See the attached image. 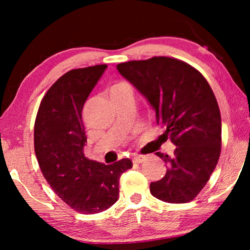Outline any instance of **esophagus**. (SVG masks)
<instances>
[{"label":"esophagus","mask_w":250,"mask_h":250,"mask_svg":"<svg viewBox=\"0 0 250 250\" xmlns=\"http://www.w3.org/2000/svg\"><path fill=\"white\" fill-rule=\"evenodd\" d=\"M146 156L145 155H139V156H134V158L132 159V161H133V163H142V162H145L146 161Z\"/></svg>","instance_id":"34e87169"}]
</instances>
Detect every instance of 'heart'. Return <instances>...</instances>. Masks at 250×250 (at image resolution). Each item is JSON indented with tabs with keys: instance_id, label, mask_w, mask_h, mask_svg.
<instances>
[{
	"instance_id": "b5f03b06",
	"label": "heart",
	"mask_w": 250,
	"mask_h": 250,
	"mask_svg": "<svg viewBox=\"0 0 250 250\" xmlns=\"http://www.w3.org/2000/svg\"><path fill=\"white\" fill-rule=\"evenodd\" d=\"M124 86H125V83H119L113 84V86L111 87V89H110V92H113V91H116L118 89H120V88H122Z\"/></svg>"
}]
</instances>
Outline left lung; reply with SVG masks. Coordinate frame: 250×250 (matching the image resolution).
I'll list each match as a JSON object with an SVG mask.
<instances>
[{
    "mask_svg": "<svg viewBox=\"0 0 250 250\" xmlns=\"http://www.w3.org/2000/svg\"><path fill=\"white\" fill-rule=\"evenodd\" d=\"M155 111L156 125L176 146L174 155L156 152L167 167L150 184L154 197L188 203L202 191L216 167L222 145V120L216 98L203 75L170 57H153L117 65Z\"/></svg>",
    "mask_w": 250,
    "mask_h": 250,
    "instance_id": "obj_1",
    "label": "left lung"
}]
</instances>
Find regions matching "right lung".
Listing matches in <instances>:
<instances>
[{"label":"right lung","mask_w":250,"mask_h":250,"mask_svg":"<svg viewBox=\"0 0 250 250\" xmlns=\"http://www.w3.org/2000/svg\"><path fill=\"white\" fill-rule=\"evenodd\" d=\"M107 67L97 65L62 75L44 96L34 126V147L45 180L82 214L100 213L115 204L120 176L132 167L130 159L105 166L83 153L87 137L83 108Z\"/></svg>","instance_id":"obj_1"}]
</instances>
